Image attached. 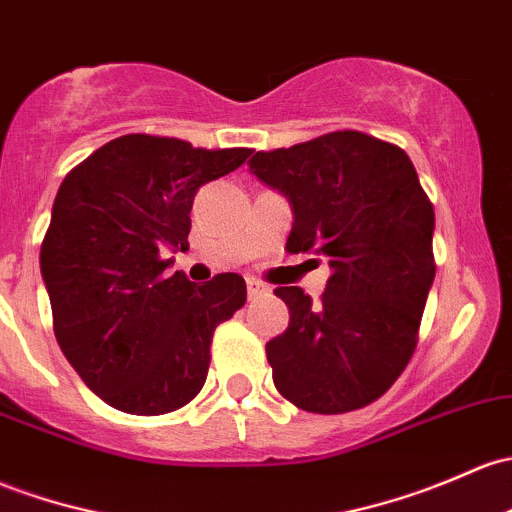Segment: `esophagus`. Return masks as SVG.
Wrapping results in <instances>:
<instances>
[{
    "label": "esophagus",
    "instance_id": "obj_1",
    "mask_svg": "<svg viewBox=\"0 0 512 512\" xmlns=\"http://www.w3.org/2000/svg\"><path fill=\"white\" fill-rule=\"evenodd\" d=\"M267 294H270V289L265 284L257 282V279H247V297H250V301L267 297Z\"/></svg>",
    "mask_w": 512,
    "mask_h": 512
}]
</instances>
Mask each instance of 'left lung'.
I'll return each mask as SVG.
<instances>
[{"mask_svg": "<svg viewBox=\"0 0 512 512\" xmlns=\"http://www.w3.org/2000/svg\"><path fill=\"white\" fill-rule=\"evenodd\" d=\"M250 171L292 203L287 250L331 267L319 301L274 289L289 306L287 331L267 343L274 387L306 412L360 410L417 348L437 272L432 201L405 149L358 129L257 152Z\"/></svg>", "mask_w": 512, "mask_h": 512, "instance_id": "1", "label": "left lung"}]
</instances>
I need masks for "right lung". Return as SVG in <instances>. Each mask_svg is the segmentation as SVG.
I'll return each instance as SVG.
<instances>
[{
	"label": "right lung",
	"mask_w": 512,
	"mask_h": 512,
	"mask_svg": "<svg viewBox=\"0 0 512 512\" xmlns=\"http://www.w3.org/2000/svg\"><path fill=\"white\" fill-rule=\"evenodd\" d=\"M250 154L125 134L58 188L41 242L53 333L83 383L115 410H181L206 383L213 331L242 309L245 279L225 272L196 287L184 272L166 277L164 252L188 250L196 191Z\"/></svg>",
	"instance_id": "right-lung-1"
}]
</instances>
